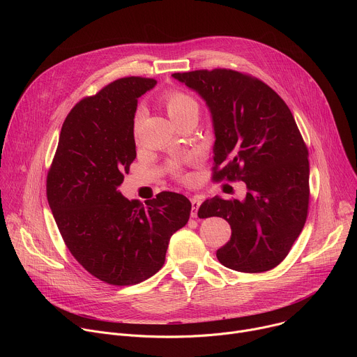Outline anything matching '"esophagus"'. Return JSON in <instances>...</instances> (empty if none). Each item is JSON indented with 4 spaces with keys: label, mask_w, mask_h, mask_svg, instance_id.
I'll return each mask as SVG.
<instances>
[{
    "label": "esophagus",
    "mask_w": 357,
    "mask_h": 357,
    "mask_svg": "<svg viewBox=\"0 0 357 357\" xmlns=\"http://www.w3.org/2000/svg\"><path fill=\"white\" fill-rule=\"evenodd\" d=\"M190 203H192V212H190V216H192V218H197V209H199V206H200L202 200H200V197L193 196V197L190 199Z\"/></svg>",
    "instance_id": "obj_1"
}]
</instances>
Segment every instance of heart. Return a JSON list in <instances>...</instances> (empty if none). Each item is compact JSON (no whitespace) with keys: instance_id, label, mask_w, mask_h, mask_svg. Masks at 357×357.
I'll return each mask as SVG.
<instances>
[{"instance_id":"heart-1","label":"heart","mask_w":357,"mask_h":357,"mask_svg":"<svg viewBox=\"0 0 357 357\" xmlns=\"http://www.w3.org/2000/svg\"><path fill=\"white\" fill-rule=\"evenodd\" d=\"M161 101L168 112V116L175 124H179L182 121H197L200 114V105L197 98L189 91H185L182 89H169L164 91V94L161 96ZM139 117L141 112H138L135 116V131L138 127ZM171 172L176 178L182 176L178 164L171 165Z\"/></svg>"}]
</instances>
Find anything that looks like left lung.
I'll return each instance as SVG.
<instances>
[{
	"instance_id": "1",
	"label": "left lung",
	"mask_w": 357,
	"mask_h": 357,
	"mask_svg": "<svg viewBox=\"0 0 357 357\" xmlns=\"http://www.w3.org/2000/svg\"><path fill=\"white\" fill-rule=\"evenodd\" d=\"M172 76L211 109L212 181L247 186L241 202L216 196L199 208V218H223L231 227L218 260L241 273L273 270L288 256L310 206L308 148L291 110L268 84L247 73L216 68Z\"/></svg>"
}]
</instances>
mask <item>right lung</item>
<instances>
[{"label": "right lung", "instance_id": "1", "mask_svg": "<svg viewBox=\"0 0 357 357\" xmlns=\"http://www.w3.org/2000/svg\"><path fill=\"white\" fill-rule=\"evenodd\" d=\"M157 80L117 79L82 98L68 114L46 176V196L76 261L110 285H134L158 273L171 236L190 215V202L161 192L145 202L117 188L137 157V98Z\"/></svg>", "mask_w": 357, "mask_h": 357}]
</instances>
